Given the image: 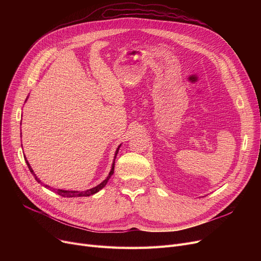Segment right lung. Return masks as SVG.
Returning a JSON list of instances; mask_svg holds the SVG:
<instances>
[{"label":"right lung","instance_id":"1","mask_svg":"<svg viewBox=\"0 0 261 261\" xmlns=\"http://www.w3.org/2000/svg\"><path fill=\"white\" fill-rule=\"evenodd\" d=\"M119 147H120V145L118 146V148H117V150H116V152H115V156H114V161H113V164H112V168H111V171L109 172V175L107 176V179H105L99 185H97V186H95V187H93V188H91V189H88V190H85V191H72V190H63V189H54V188H50L48 185H44L46 188H50V190L51 189H54V191L55 193H57L59 196H61V197H64V198H77V197H89V196H92V195H94V194H96V193H98V191L100 190V189H102L105 186H106V184L108 183V181H109V179L110 177L112 176V174L114 173V165H115V159H116V155H117V153H118V150H119ZM25 161H26V164H27V166H29V169H30V171L33 173V175L35 176V179H36V181L38 182V183H41V181L38 179L37 177V175L34 173V170L32 169V167H31V165H30V163L27 162V160H26V158H25ZM42 184V183H41Z\"/></svg>","mask_w":261,"mask_h":261}]
</instances>
